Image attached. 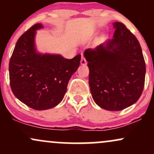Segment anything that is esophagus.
Returning <instances> with one entry per match:
<instances>
[{"label":"esophagus","instance_id":"obj_1","mask_svg":"<svg viewBox=\"0 0 154 154\" xmlns=\"http://www.w3.org/2000/svg\"><path fill=\"white\" fill-rule=\"evenodd\" d=\"M80 63L82 65H85L87 64V61H86L85 59L84 56L83 54H82V58H81V61H80Z\"/></svg>","mask_w":154,"mask_h":154}]
</instances>
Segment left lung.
Listing matches in <instances>:
<instances>
[{"label":"left lung","mask_w":154,"mask_h":154,"mask_svg":"<svg viewBox=\"0 0 154 154\" xmlns=\"http://www.w3.org/2000/svg\"><path fill=\"white\" fill-rule=\"evenodd\" d=\"M114 37L84 56L93 100L102 109L120 111L134 104L143 91L146 63L138 40L125 24L113 23Z\"/></svg>","instance_id":"8db88e82"}]
</instances>
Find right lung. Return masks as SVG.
Returning <instances> with one entry per match:
<instances>
[{
    "label": "right lung",
    "mask_w": 154,
    "mask_h": 154,
    "mask_svg": "<svg viewBox=\"0 0 154 154\" xmlns=\"http://www.w3.org/2000/svg\"><path fill=\"white\" fill-rule=\"evenodd\" d=\"M43 27L41 24H35L19 38L8 67L14 95L35 110L51 109L63 100L81 60L80 54L67 59L61 55L37 52L35 34Z\"/></svg>",
    "instance_id": "add662e5"
}]
</instances>
